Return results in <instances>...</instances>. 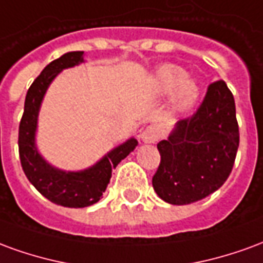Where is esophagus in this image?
I'll return each instance as SVG.
<instances>
[{"label":"esophagus","mask_w":263,"mask_h":263,"mask_svg":"<svg viewBox=\"0 0 263 263\" xmlns=\"http://www.w3.org/2000/svg\"><path fill=\"white\" fill-rule=\"evenodd\" d=\"M160 138L159 128L155 125L146 126L142 132H141V139L145 143H155Z\"/></svg>","instance_id":"obj_1"}]
</instances>
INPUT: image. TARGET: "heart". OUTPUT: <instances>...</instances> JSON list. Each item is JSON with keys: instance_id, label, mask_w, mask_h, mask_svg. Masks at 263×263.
<instances>
[{"instance_id": "obj_1", "label": "heart", "mask_w": 263, "mask_h": 263, "mask_svg": "<svg viewBox=\"0 0 263 263\" xmlns=\"http://www.w3.org/2000/svg\"><path fill=\"white\" fill-rule=\"evenodd\" d=\"M154 86L160 94L175 91V103L177 108L187 109L197 101L198 86L193 80H189L186 70L175 65H163L155 73Z\"/></svg>"}]
</instances>
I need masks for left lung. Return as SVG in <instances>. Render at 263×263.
Wrapping results in <instances>:
<instances>
[{
	"mask_svg": "<svg viewBox=\"0 0 263 263\" xmlns=\"http://www.w3.org/2000/svg\"><path fill=\"white\" fill-rule=\"evenodd\" d=\"M239 145L234 96L226 81L211 83L192 117L158 143L160 163L152 177L166 203L183 205L205 198L226 183Z\"/></svg>",
	"mask_w": 263,
	"mask_h": 263,
	"instance_id": "8db88e82",
	"label": "left lung"
}]
</instances>
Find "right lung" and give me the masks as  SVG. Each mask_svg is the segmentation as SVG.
Here are the masks:
<instances>
[{
  "label": "right lung",
  "instance_id": "right-lung-1",
  "mask_svg": "<svg viewBox=\"0 0 263 263\" xmlns=\"http://www.w3.org/2000/svg\"><path fill=\"white\" fill-rule=\"evenodd\" d=\"M84 52H69L49 63L37 76L26 92L24 114L20 122L18 148L22 169L28 180L39 193L52 203L63 207L81 209L97 203L108 186L111 172L121 160L135 149L138 141L128 139L118 148L112 149L98 163L81 172H63L46 163L35 146V131L42 98L60 71L83 62Z\"/></svg>",
  "mask_w": 263,
  "mask_h": 263
}]
</instances>
